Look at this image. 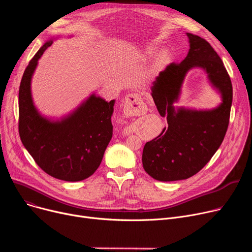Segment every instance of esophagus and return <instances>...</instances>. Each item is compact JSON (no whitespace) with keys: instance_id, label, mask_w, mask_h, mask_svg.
<instances>
[{"instance_id":"1","label":"esophagus","mask_w":252,"mask_h":252,"mask_svg":"<svg viewBox=\"0 0 252 252\" xmlns=\"http://www.w3.org/2000/svg\"><path fill=\"white\" fill-rule=\"evenodd\" d=\"M146 105H145L142 98L138 94H128L126 96L124 102V112L126 116H137L143 114L146 111ZM124 134H129L127 128L124 130Z\"/></svg>"}]
</instances>
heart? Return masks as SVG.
Here are the masks:
<instances>
[{"label":"heart","mask_w":252,"mask_h":252,"mask_svg":"<svg viewBox=\"0 0 252 252\" xmlns=\"http://www.w3.org/2000/svg\"><path fill=\"white\" fill-rule=\"evenodd\" d=\"M155 51H156V47H154V46L147 47L146 49L143 51L141 57L143 59L149 58L154 54ZM168 59H169V52L167 50H162L156 55L155 60H154V66L156 68H161L163 65H165L167 63Z\"/></svg>","instance_id":"obj_1"}]
</instances>
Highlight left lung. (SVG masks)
Returning <instances> with one entry per match:
<instances>
[{"label":"left lung","mask_w":252,"mask_h":252,"mask_svg":"<svg viewBox=\"0 0 252 252\" xmlns=\"http://www.w3.org/2000/svg\"><path fill=\"white\" fill-rule=\"evenodd\" d=\"M190 49L181 63H170L159 72L151 95L167 127L145 144L143 167L153 179L161 182L186 180L202 169L220 148L227 133L233 88L230 76L218 53L204 38L186 32ZM192 68H201L210 83L222 98L216 109L196 111L175 108L187 73Z\"/></svg>","instance_id":"left-lung-1"}]
</instances>
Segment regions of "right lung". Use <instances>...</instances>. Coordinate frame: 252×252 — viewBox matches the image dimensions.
Segmentation results:
<instances>
[{
	"mask_svg": "<svg viewBox=\"0 0 252 252\" xmlns=\"http://www.w3.org/2000/svg\"><path fill=\"white\" fill-rule=\"evenodd\" d=\"M53 44L41 47L25 68L19 87V136L25 149L45 173L62 181L77 182L99 167L112 138L114 100L107 102L95 93L60 119L38 112L32 95V78L38 59Z\"/></svg>",
	"mask_w": 252,
	"mask_h": 252,
	"instance_id": "add662e5",
	"label": "right lung"
}]
</instances>
